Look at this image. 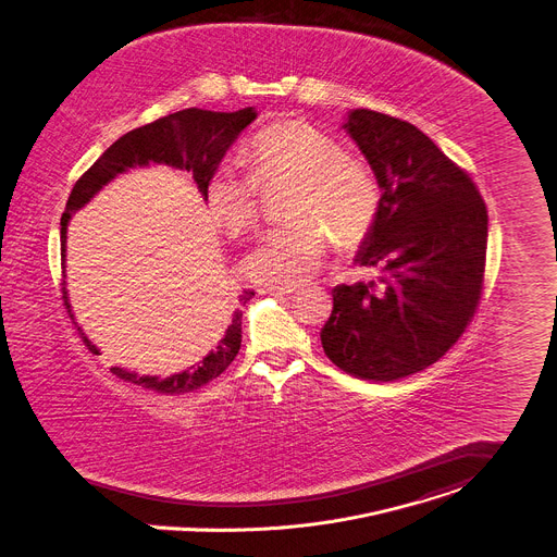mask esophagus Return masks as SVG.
Instances as JSON below:
<instances>
[{
  "label": "esophagus",
  "mask_w": 557,
  "mask_h": 557,
  "mask_svg": "<svg viewBox=\"0 0 557 557\" xmlns=\"http://www.w3.org/2000/svg\"><path fill=\"white\" fill-rule=\"evenodd\" d=\"M296 292V287H263L261 294H268V296H276V298H283V296H292Z\"/></svg>",
  "instance_id": "obj_1"
}]
</instances>
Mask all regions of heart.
<instances>
[{"label": "heart", "instance_id": "1", "mask_svg": "<svg viewBox=\"0 0 557 557\" xmlns=\"http://www.w3.org/2000/svg\"><path fill=\"white\" fill-rule=\"evenodd\" d=\"M249 172L221 165L206 183L210 219L230 236H245L261 216L259 187L292 183L285 200L289 223L270 230L243 270L255 283L289 287L310 278L323 263L330 240L359 245L381 210L374 174L317 127L283 121L255 136L245 152Z\"/></svg>", "mask_w": 557, "mask_h": 557}]
</instances>
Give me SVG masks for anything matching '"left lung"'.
<instances>
[{
    "instance_id": "obj_1",
    "label": "left lung",
    "mask_w": 557,
    "mask_h": 557,
    "mask_svg": "<svg viewBox=\"0 0 557 557\" xmlns=\"http://www.w3.org/2000/svg\"><path fill=\"white\" fill-rule=\"evenodd\" d=\"M345 129L383 191L355 257L381 276L332 289L321 345L347 374L396 381L438 361L470 323L483 292L487 208L472 178L414 125L357 108Z\"/></svg>"
}]
</instances>
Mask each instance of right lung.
<instances>
[{
	"label": "right lung",
	"mask_w": 557,
	"mask_h": 557,
	"mask_svg": "<svg viewBox=\"0 0 557 557\" xmlns=\"http://www.w3.org/2000/svg\"><path fill=\"white\" fill-rule=\"evenodd\" d=\"M255 116L257 112L253 108H243L236 112H212V110H200V108H187V110H178L174 114L161 116L149 125H143L121 136L112 147L101 152L100 159L76 181L67 198L65 210L61 214V259L65 261V238H67V223L72 214L81 210L85 203L91 202V198L116 174H123L129 168H138V165L165 163V165L191 172L203 196L206 183L212 176V172L219 168L223 154L236 143L243 129L253 123ZM61 285H63L61 298L70 317L74 319L67 302L65 281ZM253 296L255 292L247 289L238 298V304L245 306ZM78 334L83 343L89 347V351L98 354L96 345L85 336L81 327H78ZM240 343H243V310L236 308L225 330V336L216 343V347L210 354L203 357L202 361H198V366H191L189 370H183L165 379L140 376L136 372H129L116 366L110 368V372L127 383L140 385L157 394H165V396L187 394V392L200 389L208 381L216 379L234 361V357L240 351Z\"/></svg>",
	"instance_id": "add662e5"
}]
</instances>
